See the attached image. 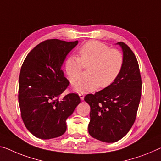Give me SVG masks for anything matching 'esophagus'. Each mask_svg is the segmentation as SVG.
Returning <instances> with one entry per match:
<instances>
[{"mask_svg":"<svg viewBox=\"0 0 161 161\" xmlns=\"http://www.w3.org/2000/svg\"><path fill=\"white\" fill-rule=\"evenodd\" d=\"M78 95H79V96H80V99L83 101L84 99V94H83V93H79Z\"/></svg>","mask_w":161,"mask_h":161,"instance_id":"1","label":"esophagus"}]
</instances>
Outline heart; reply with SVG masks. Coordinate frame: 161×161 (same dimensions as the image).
<instances>
[{"mask_svg":"<svg viewBox=\"0 0 161 161\" xmlns=\"http://www.w3.org/2000/svg\"><path fill=\"white\" fill-rule=\"evenodd\" d=\"M124 62L122 52L99 42L90 41L79 49L78 58L70 55L66 59L65 69L68 79L73 82L81 75L83 66L89 67L88 76L73 83L74 91L85 93L98 86L105 88L112 85L122 72Z\"/></svg>","mask_w":161,"mask_h":161,"instance_id":"b5f03b06","label":"heart"}]
</instances>
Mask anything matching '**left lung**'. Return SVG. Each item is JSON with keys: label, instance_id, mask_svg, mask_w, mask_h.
<instances>
[{"label": "left lung", "instance_id": "obj_1", "mask_svg": "<svg viewBox=\"0 0 161 161\" xmlns=\"http://www.w3.org/2000/svg\"><path fill=\"white\" fill-rule=\"evenodd\" d=\"M124 66L114 82L84 100L91 106L88 132L104 142H115L127 134L134 124L141 98L142 80L137 58L122 42Z\"/></svg>", "mask_w": 161, "mask_h": 161}]
</instances>
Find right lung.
Returning <instances> with one entry per match:
<instances>
[{
	"label": "right lung",
	"instance_id": "1",
	"mask_svg": "<svg viewBox=\"0 0 161 161\" xmlns=\"http://www.w3.org/2000/svg\"><path fill=\"white\" fill-rule=\"evenodd\" d=\"M78 41L48 39L36 45L22 64L19 103L26 129L36 137H60L67 129L66 119L80 102L76 93L60 96L69 86L62 70L66 56Z\"/></svg>",
	"mask_w": 161,
	"mask_h": 161
}]
</instances>
